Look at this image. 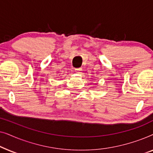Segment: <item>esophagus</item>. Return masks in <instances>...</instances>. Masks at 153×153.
Here are the masks:
<instances>
[{
    "instance_id": "1",
    "label": "esophagus",
    "mask_w": 153,
    "mask_h": 153,
    "mask_svg": "<svg viewBox=\"0 0 153 153\" xmlns=\"http://www.w3.org/2000/svg\"><path fill=\"white\" fill-rule=\"evenodd\" d=\"M81 71H82V69H81V68H76V69H75V72L77 73V74H81Z\"/></svg>"
}]
</instances>
